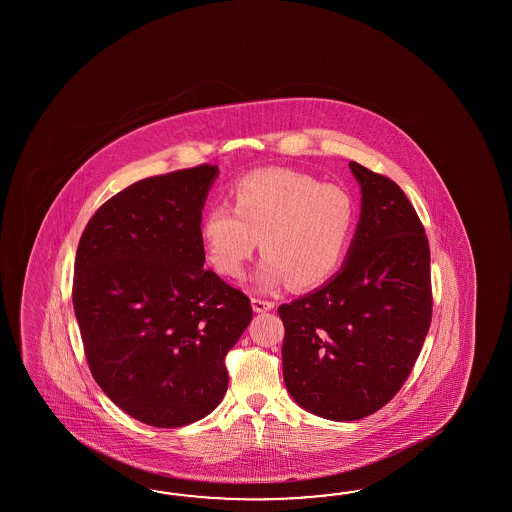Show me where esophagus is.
<instances>
[{
  "mask_svg": "<svg viewBox=\"0 0 512 512\" xmlns=\"http://www.w3.org/2000/svg\"><path fill=\"white\" fill-rule=\"evenodd\" d=\"M272 307H274V302L261 300V298H252V309L256 313H267V311H271Z\"/></svg>",
  "mask_w": 512,
  "mask_h": 512,
  "instance_id": "obj_1",
  "label": "esophagus"
}]
</instances>
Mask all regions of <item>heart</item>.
Masks as SVG:
<instances>
[{
    "mask_svg": "<svg viewBox=\"0 0 512 512\" xmlns=\"http://www.w3.org/2000/svg\"><path fill=\"white\" fill-rule=\"evenodd\" d=\"M232 207L212 205L201 219V238L210 265L240 280L258 249L261 289L291 283L313 289L342 263L355 225L348 190L320 183L313 175L269 168L240 177L230 188Z\"/></svg>",
    "mask_w": 512,
    "mask_h": 512,
    "instance_id": "obj_1",
    "label": "heart"
}]
</instances>
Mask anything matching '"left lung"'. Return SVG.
Here are the masks:
<instances>
[{
  "instance_id": "8db88e82",
  "label": "left lung",
  "mask_w": 512,
  "mask_h": 512,
  "mask_svg": "<svg viewBox=\"0 0 512 512\" xmlns=\"http://www.w3.org/2000/svg\"><path fill=\"white\" fill-rule=\"evenodd\" d=\"M362 190L342 271L278 307L283 381L294 401L331 421L375 414L403 388L432 322L430 247L412 203L386 175L351 161Z\"/></svg>"
}]
</instances>
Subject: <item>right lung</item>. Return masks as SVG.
Returning a JSON list of instances; mask_svg holds the SVG:
<instances>
[{"label": "right lung", "mask_w": 512, "mask_h": 512, "mask_svg": "<svg viewBox=\"0 0 512 512\" xmlns=\"http://www.w3.org/2000/svg\"><path fill=\"white\" fill-rule=\"evenodd\" d=\"M218 166L153 175L108 199L78 243L73 305L93 379L133 419L179 428L229 386L249 296L205 271L201 210Z\"/></svg>", "instance_id": "obj_1"}]
</instances>
